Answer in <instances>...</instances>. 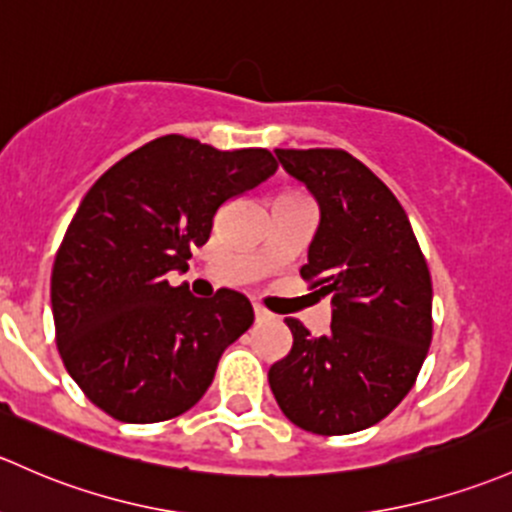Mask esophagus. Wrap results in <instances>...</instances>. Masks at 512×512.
<instances>
[{
    "mask_svg": "<svg viewBox=\"0 0 512 512\" xmlns=\"http://www.w3.org/2000/svg\"><path fill=\"white\" fill-rule=\"evenodd\" d=\"M252 309H255V319L257 321H267V319H270V311H267L265 309V306H260V304H255V306H252Z\"/></svg>",
    "mask_w": 512,
    "mask_h": 512,
    "instance_id": "1",
    "label": "esophagus"
}]
</instances>
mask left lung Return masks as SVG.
Here are the masks:
<instances>
[{
  "instance_id": "left-lung-1",
  "label": "left lung",
  "mask_w": 512,
  "mask_h": 512,
  "mask_svg": "<svg viewBox=\"0 0 512 512\" xmlns=\"http://www.w3.org/2000/svg\"><path fill=\"white\" fill-rule=\"evenodd\" d=\"M277 159L319 201L321 223L299 274L331 294L333 314L319 338L284 319L294 343L270 368V387L306 432H360L405 400L427 358V260L405 208L363 161L343 149H277Z\"/></svg>"
}]
</instances>
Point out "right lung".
Wrapping results in <instances>:
<instances>
[{"mask_svg": "<svg viewBox=\"0 0 512 512\" xmlns=\"http://www.w3.org/2000/svg\"><path fill=\"white\" fill-rule=\"evenodd\" d=\"M267 149L220 152L166 134L105 171L75 211L51 272L63 365L95 407L120 422H164L191 410L225 348L255 321L250 299L171 287L218 208L274 174Z\"/></svg>", "mask_w": 512, "mask_h": 512, "instance_id": "right-lung-1", "label": "right lung"}]
</instances>
